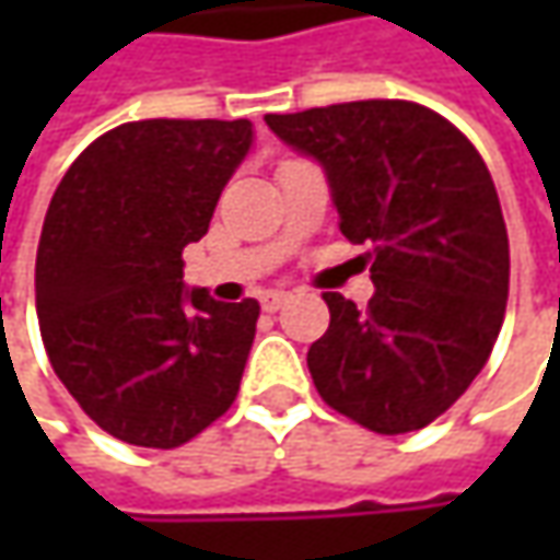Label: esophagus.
<instances>
[{
    "label": "esophagus",
    "mask_w": 560,
    "mask_h": 560,
    "mask_svg": "<svg viewBox=\"0 0 560 560\" xmlns=\"http://www.w3.org/2000/svg\"><path fill=\"white\" fill-rule=\"evenodd\" d=\"M287 302H290V292L273 290V292H265V295H261V308H265V312H270V314L280 312V308H283Z\"/></svg>",
    "instance_id": "1"
}]
</instances>
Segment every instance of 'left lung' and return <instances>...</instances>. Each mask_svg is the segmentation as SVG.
<instances>
[{
	"label": "left lung",
	"instance_id": "obj_1",
	"mask_svg": "<svg viewBox=\"0 0 560 560\" xmlns=\"http://www.w3.org/2000/svg\"><path fill=\"white\" fill-rule=\"evenodd\" d=\"M268 127L324 167L339 230L368 252V312L324 292L330 327L308 349L320 398L374 433L448 411L492 352L508 302V230L480 152L436 112L364 98Z\"/></svg>",
	"mask_w": 560,
	"mask_h": 560
}]
</instances>
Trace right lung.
Segmentation results:
<instances>
[{
  "label": "right lung",
  "instance_id": "1",
  "mask_svg": "<svg viewBox=\"0 0 560 560\" xmlns=\"http://www.w3.org/2000/svg\"><path fill=\"white\" fill-rule=\"evenodd\" d=\"M252 120H133L80 152L36 248V317L55 374L115 440L177 448L240 393L258 302L184 283Z\"/></svg>",
  "mask_w": 560,
  "mask_h": 560
}]
</instances>
